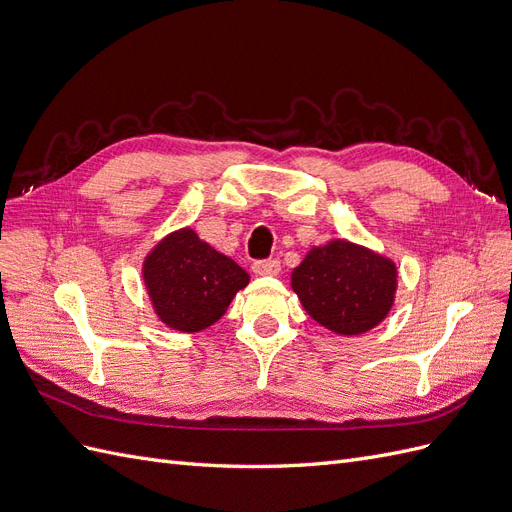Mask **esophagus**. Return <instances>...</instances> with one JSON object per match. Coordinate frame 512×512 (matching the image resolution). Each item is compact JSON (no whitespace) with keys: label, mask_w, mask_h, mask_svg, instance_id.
<instances>
[{"label":"esophagus","mask_w":512,"mask_h":512,"mask_svg":"<svg viewBox=\"0 0 512 512\" xmlns=\"http://www.w3.org/2000/svg\"><path fill=\"white\" fill-rule=\"evenodd\" d=\"M252 271L258 277H275V275H280L282 265L277 260H258L252 265Z\"/></svg>","instance_id":"34e87169"}]
</instances>
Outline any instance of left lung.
Segmentation results:
<instances>
[{
	"instance_id": "obj_1",
	"label": "left lung",
	"mask_w": 512,
	"mask_h": 512,
	"mask_svg": "<svg viewBox=\"0 0 512 512\" xmlns=\"http://www.w3.org/2000/svg\"><path fill=\"white\" fill-rule=\"evenodd\" d=\"M290 286L305 312L337 335L367 333L389 316L397 267L365 245L346 239L312 247L292 269Z\"/></svg>"
}]
</instances>
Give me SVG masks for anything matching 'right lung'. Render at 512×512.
Wrapping results in <instances>:
<instances>
[{
  "mask_svg": "<svg viewBox=\"0 0 512 512\" xmlns=\"http://www.w3.org/2000/svg\"><path fill=\"white\" fill-rule=\"evenodd\" d=\"M143 282L153 312L166 327L196 333L226 314L235 294L250 284V275L188 226L153 245L143 260Z\"/></svg>",
  "mask_w": 512,
  "mask_h": 512,
  "instance_id": "obj_1",
  "label": "right lung"
}]
</instances>
